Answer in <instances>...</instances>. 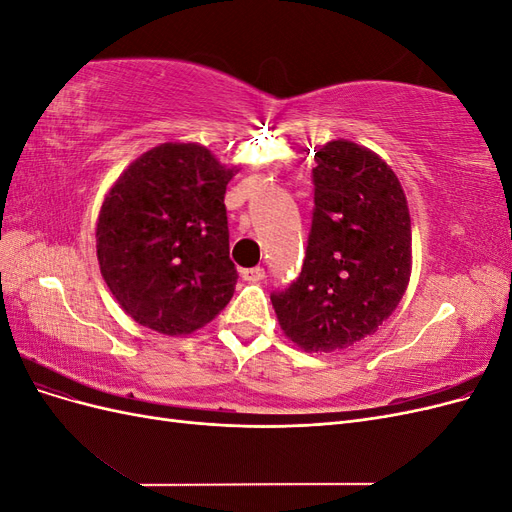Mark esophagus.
Segmentation results:
<instances>
[{
	"instance_id": "esophagus-1",
	"label": "esophagus",
	"mask_w": 512,
	"mask_h": 512,
	"mask_svg": "<svg viewBox=\"0 0 512 512\" xmlns=\"http://www.w3.org/2000/svg\"><path fill=\"white\" fill-rule=\"evenodd\" d=\"M241 277H243L245 282H260V280H265V269H262V267L243 269V271H241Z\"/></svg>"
}]
</instances>
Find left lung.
Returning a JSON list of instances; mask_svg holds the SVG:
<instances>
[{"instance_id":"obj_1","label":"left lung","mask_w":512,"mask_h":512,"mask_svg":"<svg viewBox=\"0 0 512 512\" xmlns=\"http://www.w3.org/2000/svg\"><path fill=\"white\" fill-rule=\"evenodd\" d=\"M314 160L303 269L271 303L294 344L331 352L376 333L395 312L410 280L412 230L401 183L376 153L331 141Z\"/></svg>"}]
</instances>
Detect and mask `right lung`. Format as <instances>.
Instances as JSON below:
<instances>
[{"label": "right lung", "mask_w": 512, "mask_h": 512, "mask_svg": "<svg viewBox=\"0 0 512 512\" xmlns=\"http://www.w3.org/2000/svg\"><path fill=\"white\" fill-rule=\"evenodd\" d=\"M232 170L194 143L143 153L104 198L98 260L106 286L143 327L188 335L232 299L224 194Z\"/></svg>", "instance_id": "add662e5"}]
</instances>
